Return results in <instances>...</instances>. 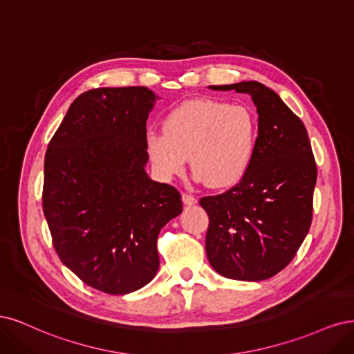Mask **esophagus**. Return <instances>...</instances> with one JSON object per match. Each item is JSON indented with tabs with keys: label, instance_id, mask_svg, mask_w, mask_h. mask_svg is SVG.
Here are the masks:
<instances>
[{
	"label": "esophagus",
	"instance_id": "esophagus-1",
	"mask_svg": "<svg viewBox=\"0 0 354 354\" xmlns=\"http://www.w3.org/2000/svg\"><path fill=\"white\" fill-rule=\"evenodd\" d=\"M182 201H184L185 206H194L197 203V198L194 196H189V194H182Z\"/></svg>",
	"mask_w": 354,
	"mask_h": 354
}]
</instances>
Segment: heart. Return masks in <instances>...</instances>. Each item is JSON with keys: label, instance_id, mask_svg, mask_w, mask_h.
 <instances>
[{"label": "heart", "instance_id": "heart-1", "mask_svg": "<svg viewBox=\"0 0 354 354\" xmlns=\"http://www.w3.org/2000/svg\"><path fill=\"white\" fill-rule=\"evenodd\" d=\"M257 120L241 104L192 100L176 107L163 123V133L147 135V153L165 180L180 175L187 157L197 180L227 187L244 176L257 147Z\"/></svg>", "mask_w": 354, "mask_h": 354}]
</instances>
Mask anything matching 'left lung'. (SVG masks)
I'll return each mask as SVG.
<instances>
[{
    "label": "left lung",
    "mask_w": 354,
    "mask_h": 354,
    "mask_svg": "<svg viewBox=\"0 0 354 354\" xmlns=\"http://www.w3.org/2000/svg\"><path fill=\"white\" fill-rule=\"evenodd\" d=\"M252 97L259 115L257 147L238 184L204 197L206 253L219 275L263 281L287 266L309 232L317 170L309 135L275 91L256 81L209 86Z\"/></svg>",
    "instance_id": "obj_1"
}]
</instances>
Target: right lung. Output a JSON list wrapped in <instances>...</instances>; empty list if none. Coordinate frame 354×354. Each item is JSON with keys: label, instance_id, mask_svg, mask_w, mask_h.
<instances>
[{"label": "right lung", "instance_id": "add662e5", "mask_svg": "<svg viewBox=\"0 0 354 354\" xmlns=\"http://www.w3.org/2000/svg\"><path fill=\"white\" fill-rule=\"evenodd\" d=\"M157 100L145 86L89 89L45 154L42 209L55 252L107 294L133 292L156 277L157 236L182 212L180 194L145 170V124Z\"/></svg>", "mask_w": 354, "mask_h": 354}]
</instances>
